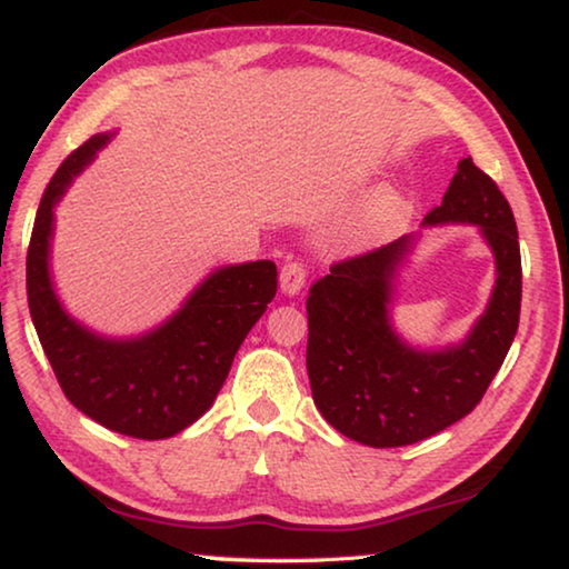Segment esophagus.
<instances>
[{"mask_svg":"<svg viewBox=\"0 0 569 569\" xmlns=\"http://www.w3.org/2000/svg\"><path fill=\"white\" fill-rule=\"evenodd\" d=\"M308 269L302 261H287L282 271H279V287H282L284 295H298L302 287H306Z\"/></svg>","mask_w":569,"mask_h":569,"instance_id":"esophagus-1","label":"esophagus"}]
</instances>
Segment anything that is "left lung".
Listing matches in <instances>:
<instances>
[{"label":"left lung","instance_id":"1","mask_svg":"<svg viewBox=\"0 0 569 569\" xmlns=\"http://www.w3.org/2000/svg\"><path fill=\"white\" fill-rule=\"evenodd\" d=\"M479 224L495 253L492 300L469 337L440 352L403 345L388 321L393 274L415 238L331 263L308 295V378L333 430L370 448L432 438L481 401L520 318V246L508 199L471 158L458 162L442 204L425 224Z\"/></svg>","mask_w":569,"mask_h":569}]
</instances>
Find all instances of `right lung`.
<instances>
[{"label":"right lung","mask_w":569,"mask_h":569,"mask_svg":"<svg viewBox=\"0 0 569 569\" xmlns=\"http://www.w3.org/2000/svg\"><path fill=\"white\" fill-rule=\"evenodd\" d=\"M108 139L90 137L46 186L28 246V306L67 399L108 430L162 440L212 407L238 347L277 295V267L251 261L217 269L168 323L139 339H103L72 321L49 277L53 204Z\"/></svg>","instance_id":"obj_1"}]
</instances>
